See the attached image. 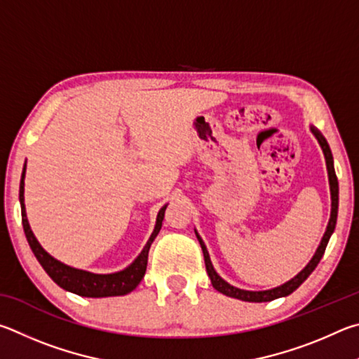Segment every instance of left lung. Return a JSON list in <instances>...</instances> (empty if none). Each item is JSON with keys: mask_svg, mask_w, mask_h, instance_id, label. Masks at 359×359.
<instances>
[{"mask_svg": "<svg viewBox=\"0 0 359 359\" xmlns=\"http://www.w3.org/2000/svg\"><path fill=\"white\" fill-rule=\"evenodd\" d=\"M311 132L313 134V137L317 138L320 148H322V151H323L325 162H326V170H328L330 192H331V216H330V222H328V225H326L325 235L322 238V241H320V244H318L316 254H313L311 262L307 263V265L303 269H301V271L297 276H294L293 279L287 280L285 284H282L279 287H274V288H269V290H260V292L243 290V288H238V287L230 285L227 280H224L221 276L216 273V269H215V266H212L211 259H210L208 249H206L205 243L202 240V236H200L198 231L196 230L197 240H198L200 246H202V250H203L206 273H208V276H210L211 284H212V287L216 288L217 292H221L222 294H225V297L236 298V299H241V301H248V303H266V301H273V299H278V298L288 297V294L293 293L301 284H303V282L307 278H309L311 273L317 268L318 262L322 260V257L325 254V249H326V246H328L330 238L332 235V231H334V229H336L337 210H339V183H337L336 172H334V159H332V153H331V149H330L328 142H326V138L323 137L322 132H320L317 128H313V126H311Z\"/></svg>", "mask_w": 359, "mask_h": 359, "instance_id": "1", "label": "left lung"}]
</instances>
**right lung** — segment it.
I'll return each instance as SVG.
<instances>
[{
	"instance_id": "right-lung-1",
	"label": "right lung",
	"mask_w": 359,
	"mask_h": 359,
	"mask_svg": "<svg viewBox=\"0 0 359 359\" xmlns=\"http://www.w3.org/2000/svg\"><path fill=\"white\" fill-rule=\"evenodd\" d=\"M25 173H27V162L23 165L22 172V180H20V194H18V198H20V206H22V224L25 235H27V240L31 250H33L34 257L37 262L41 263V266L46 269V273L52 278L53 282H56L61 288L65 290L80 294V297L86 298H107V297H123V294L130 293L134 288L140 284L143 279L144 271H147L148 265V252L151 248V243L154 241V238L159 233L162 227L163 215H165L167 205H163L162 208L157 212L156 217V225L153 233H151L149 240L144 244L142 252L137 255V259L130 263L128 268L121 269V271L111 273V274H96L91 271H85V269L72 268L56 260L55 257L50 255L46 249H43L39 241L36 240L33 230L29 227L28 217H27V210H25Z\"/></svg>"
}]
</instances>
